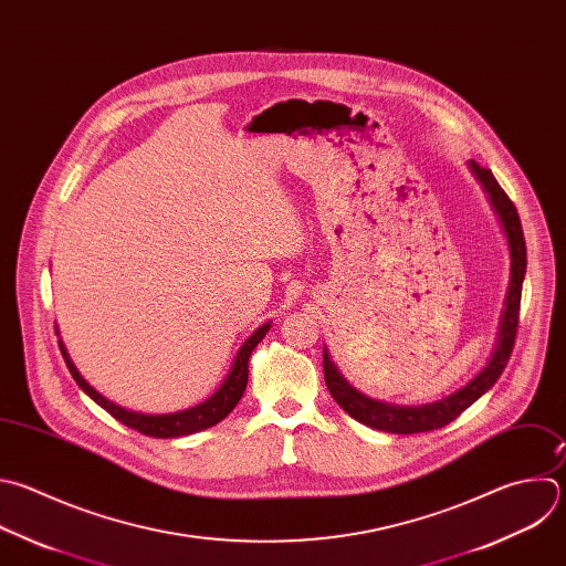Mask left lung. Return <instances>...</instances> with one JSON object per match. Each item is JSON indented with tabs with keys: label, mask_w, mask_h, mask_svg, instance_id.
<instances>
[{
	"label": "left lung",
	"mask_w": 566,
	"mask_h": 566,
	"mask_svg": "<svg viewBox=\"0 0 566 566\" xmlns=\"http://www.w3.org/2000/svg\"><path fill=\"white\" fill-rule=\"evenodd\" d=\"M469 168L475 175V179L482 184L495 216L500 218L502 231L509 242V253H511L509 286H506V295H504V308L500 315L493 350L475 378L469 380L458 391L449 394L442 400L429 402V405L402 407V405H391V402L368 398L361 391H357L355 387H350L344 375L339 373V368L333 364L331 353L324 346V380H326V387H328L333 400L350 418H355L357 422H361L370 429L398 433V436H411V433H424V431L447 427L497 382V378L502 375V370L511 357L515 331H517L522 282H524V273H526V244H524V235H522L520 216H517L513 202L509 200V196L502 191V186L497 184L493 172L473 159L469 161Z\"/></svg>",
	"instance_id": "left-lung-1"
}]
</instances>
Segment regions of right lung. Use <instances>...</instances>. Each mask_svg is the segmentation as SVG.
<instances>
[{
	"label": "right lung",
	"instance_id": "add662e5",
	"mask_svg": "<svg viewBox=\"0 0 566 566\" xmlns=\"http://www.w3.org/2000/svg\"><path fill=\"white\" fill-rule=\"evenodd\" d=\"M271 322L258 326L249 339H244V344L240 346L238 355L233 357V364L227 373V378L222 380V385L216 389V394H211L205 402L188 407L184 411H175V413H159V416H150V413H137V411H128L111 400H106L99 391H95L84 378L82 373L77 370V366L73 364L66 344L60 337V350L64 355V361L73 375V380L80 385V389L95 400L104 411H108L115 420H119L122 424H126L128 429H135L148 438H181V436H191L198 431H205L218 422H222L240 402L242 394L247 391V382H249V359L253 348L262 342V337L269 333ZM60 335V333H57Z\"/></svg>",
	"mask_w": 566,
	"mask_h": 566
}]
</instances>
